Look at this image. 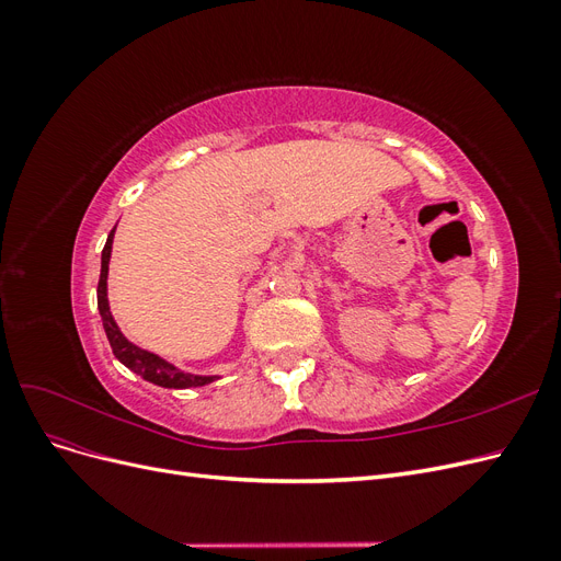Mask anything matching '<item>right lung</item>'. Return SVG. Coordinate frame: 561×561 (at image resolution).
<instances>
[{
  "mask_svg": "<svg viewBox=\"0 0 561 561\" xmlns=\"http://www.w3.org/2000/svg\"><path fill=\"white\" fill-rule=\"evenodd\" d=\"M114 229L110 231L107 243L103 248V262H100V280H98V311H100V318H103V328L110 339L112 353L116 355L118 363H124L130 371H135V375H140L145 381H151V383L163 386V388H196V386H206V383L215 381L217 377H198V375H190V371L178 369L175 365L159 358L157 353H149L140 346L130 344L128 339L122 334V330H118V325L112 318V311H110V301H107V271H110Z\"/></svg>",
  "mask_w": 561,
  "mask_h": 561,
  "instance_id": "add662e5",
  "label": "right lung"
}]
</instances>
